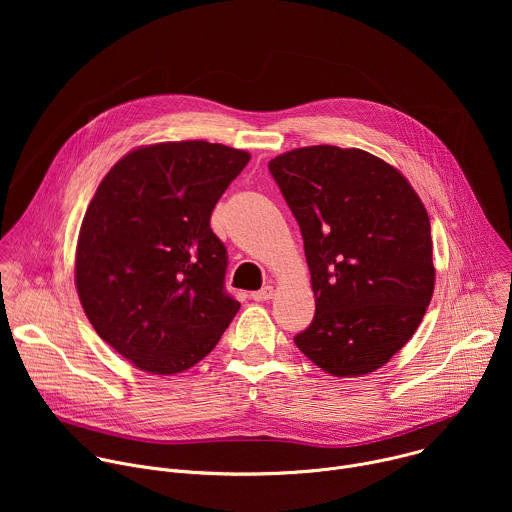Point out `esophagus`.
I'll return each instance as SVG.
<instances>
[{
  "label": "esophagus",
  "mask_w": 512,
  "mask_h": 512,
  "mask_svg": "<svg viewBox=\"0 0 512 512\" xmlns=\"http://www.w3.org/2000/svg\"><path fill=\"white\" fill-rule=\"evenodd\" d=\"M271 298H273V287L271 285H265L259 291H251V300H255V302H267Z\"/></svg>",
  "instance_id": "obj_1"
}]
</instances>
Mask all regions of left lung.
<instances>
[{
  "label": "left lung",
  "mask_w": 512,
  "mask_h": 512,
  "mask_svg": "<svg viewBox=\"0 0 512 512\" xmlns=\"http://www.w3.org/2000/svg\"><path fill=\"white\" fill-rule=\"evenodd\" d=\"M302 231L316 296L296 346L334 377L381 369L425 316L429 216L399 170L362 150L310 145L269 162Z\"/></svg>",
  "instance_id": "1"
}]
</instances>
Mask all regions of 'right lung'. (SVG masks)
I'll return each mask as SVG.
<instances>
[{
    "instance_id": "1",
    "label": "right lung",
    "mask_w": 512,
    "mask_h": 512,
    "mask_svg": "<svg viewBox=\"0 0 512 512\" xmlns=\"http://www.w3.org/2000/svg\"><path fill=\"white\" fill-rule=\"evenodd\" d=\"M249 160L223 143L166 141L129 152L99 184L75 281L97 334L133 367L154 375L194 367L239 312L210 214Z\"/></svg>"
}]
</instances>
